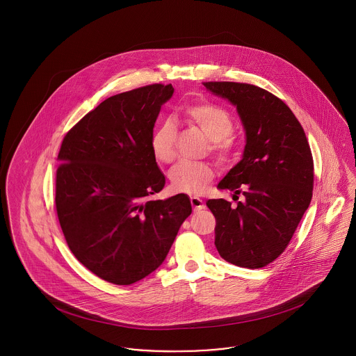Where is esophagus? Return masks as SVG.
Masks as SVG:
<instances>
[{
    "label": "esophagus",
    "instance_id": "1",
    "mask_svg": "<svg viewBox=\"0 0 356 356\" xmlns=\"http://www.w3.org/2000/svg\"><path fill=\"white\" fill-rule=\"evenodd\" d=\"M191 204L193 211H200L204 209V202L197 196H191Z\"/></svg>",
    "mask_w": 356,
    "mask_h": 356
}]
</instances>
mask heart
Wrapping results in <instances>:
<instances>
[{"label": "heart", "instance_id": "1", "mask_svg": "<svg viewBox=\"0 0 356 356\" xmlns=\"http://www.w3.org/2000/svg\"><path fill=\"white\" fill-rule=\"evenodd\" d=\"M184 117L199 127L209 140V152L220 164L230 163L235 152V140L231 136L234 122L230 114L213 104H193L184 108ZM177 127L170 120H163L150 134V150L159 163L169 164L175 160ZM213 179L209 163L184 161L169 170V184L175 192L200 193Z\"/></svg>", "mask_w": 356, "mask_h": 356}]
</instances>
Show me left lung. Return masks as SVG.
Wrapping results in <instances>:
<instances>
[{
    "mask_svg": "<svg viewBox=\"0 0 356 356\" xmlns=\"http://www.w3.org/2000/svg\"><path fill=\"white\" fill-rule=\"evenodd\" d=\"M209 92L236 107L246 134L242 160L218 188L242 193L231 207L209 199L215 246L232 265L264 268L289 245L314 189V159L302 126L272 92L248 83L206 82Z\"/></svg>",
    "mask_w": 356,
    "mask_h": 356,
    "instance_id": "obj_1",
    "label": "left lung"
}]
</instances>
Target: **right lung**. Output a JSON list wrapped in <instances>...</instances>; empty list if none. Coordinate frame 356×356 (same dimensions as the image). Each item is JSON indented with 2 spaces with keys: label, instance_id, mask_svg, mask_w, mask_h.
I'll list each match as a JSON object with an SVG mask.
<instances>
[{
  "label": "right lung",
  "instance_id": "1",
  "mask_svg": "<svg viewBox=\"0 0 356 356\" xmlns=\"http://www.w3.org/2000/svg\"><path fill=\"white\" fill-rule=\"evenodd\" d=\"M172 84H150L107 98L63 138L56 211L67 245L90 272L130 285L165 259L192 212L179 193L147 200L165 186L150 134Z\"/></svg>",
  "mask_w": 356,
  "mask_h": 356
}]
</instances>
